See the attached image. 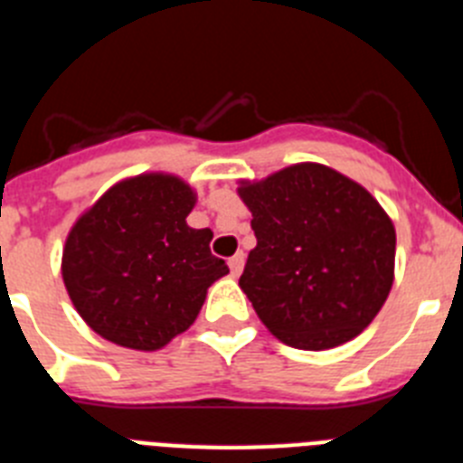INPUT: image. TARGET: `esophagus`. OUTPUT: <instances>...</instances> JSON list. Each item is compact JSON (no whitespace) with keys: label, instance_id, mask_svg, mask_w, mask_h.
Masks as SVG:
<instances>
[{"label":"esophagus","instance_id":"obj_1","mask_svg":"<svg viewBox=\"0 0 463 463\" xmlns=\"http://www.w3.org/2000/svg\"><path fill=\"white\" fill-rule=\"evenodd\" d=\"M243 262H246L243 252H236L234 258H229V269H232V276H239L241 271H243Z\"/></svg>","mask_w":463,"mask_h":463}]
</instances>
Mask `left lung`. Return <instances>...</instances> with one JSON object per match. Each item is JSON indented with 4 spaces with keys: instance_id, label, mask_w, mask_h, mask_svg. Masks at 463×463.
Instances as JSON below:
<instances>
[{
    "instance_id": "8db88e82",
    "label": "left lung",
    "mask_w": 463,
    "mask_h": 463,
    "mask_svg": "<svg viewBox=\"0 0 463 463\" xmlns=\"http://www.w3.org/2000/svg\"><path fill=\"white\" fill-rule=\"evenodd\" d=\"M258 246L239 286L288 346L333 349L365 330L393 283L396 229L373 194L321 164L239 189Z\"/></svg>"
}]
</instances>
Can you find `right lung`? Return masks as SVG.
<instances>
[{
    "instance_id": "right-lung-1",
    "label": "right lung",
    "mask_w": 463,
    "mask_h": 463,
    "mask_svg": "<svg viewBox=\"0 0 463 463\" xmlns=\"http://www.w3.org/2000/svg\"><path fill=\"white\" fill-rule=\"evenodd\" d=\"M189 184L149 173L114 184L79 217L62 250L74 309L100 337L154 351L184 333L205 292L229 274L211 229H192Z\"/></svg>"
}]
</instances>
